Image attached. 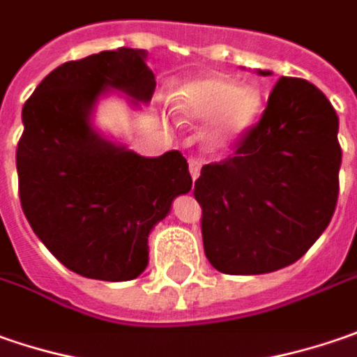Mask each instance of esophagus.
<instances>
[{"instance_id":"1","label":"esophagus","mask_w":357,"mask_h":357,"mask_svg":"<svg viewBox=\"0 0 357 357\" xmlns=\"http://www.w3.org/2000/svg\"><path fill=\"white\" fill-rule=\"evenodd\" d=\"M199 172H202V162H197V160H190V174H192V179H197L199 176Z\"/></svg>"}]
</instances>
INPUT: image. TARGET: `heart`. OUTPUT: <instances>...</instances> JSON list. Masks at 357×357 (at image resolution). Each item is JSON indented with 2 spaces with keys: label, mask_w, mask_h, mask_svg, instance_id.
Listing matches in <instances>:
<instances>
[{
  "label": "heart",
  "mask_w": 357,
  "mask_h": 357,
  "mask_svg": "<svg viewBox=\"0 0 357 357\" xmlns=\"http://www.w3.org/2000/svg\"><path fill=\"white\" fill-rule=\"evenodd\" d=\"M264 93L254 86L209 75L183 86L176 96L174 114L185 126H206L204 144L209 151L234 148L261 116Z\"/></svg>",
  "instance_id": "1"
}]
</instances>
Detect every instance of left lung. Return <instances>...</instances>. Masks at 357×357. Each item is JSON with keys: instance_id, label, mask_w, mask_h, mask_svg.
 <instances>
[{"instance_id": "left-lung-1", "label": "left lung", "mask_w": 357, "mask_h": 357, "mask_svg": "<svg viewBox=\"0 0 357 357\" xmlns=\"http://www.w3.org/2000/svg\"><path fill=\"white\" fill-rule=\"evenodd\" d=\"M337 128L335 109L318 87L280 77L236 153L202 167L194 195L206 257L215 270L270 273L314 245L337 204Z\"/></svg>"}]
</instances>
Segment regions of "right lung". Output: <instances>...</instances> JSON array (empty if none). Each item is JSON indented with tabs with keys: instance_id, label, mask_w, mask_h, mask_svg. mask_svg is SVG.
<instances>
[{
	"instance_id": "1",
	"label": "right lung",
	"mask_w": 357,
	"mask_h": 357,
	"mask_svg": "<svg viewBox=\"0 0 357 357\" xmlns=\"http://www.w3.org/2000/svg\"><path fill=\"white\" fill-rule=\"evenodd\" d=\"M144 50L119 47L55 68L25 101L15 163L25 218L68 270L103 282L135 280L148 238L192 176L178 149L144 158L93 128L101 96L151 101L155 75Z\"/></svg>"
}]
</instances>
